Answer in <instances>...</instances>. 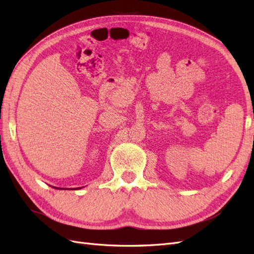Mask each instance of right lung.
Returning a JSON list of instances; mask_svg holds the SVG:
<instances>
[{
	"instance_id": "obj_1",
	"label": "right lung",
	"mask_w": 254,
	"mask_h": 254,
	"mask_svg": "<svg viewBox=\"0 0 254 254\" xmlns=\"http://www.w3.org/2000/svg\"><path fill=\"white\" fill-rule=\"evenodd\" d=\"M55 190H69V188H59V187H54ZM82 187H77V188H75V190H81ZM71 190H74V188H71Z\"/></svg>"
}]
</instances>
